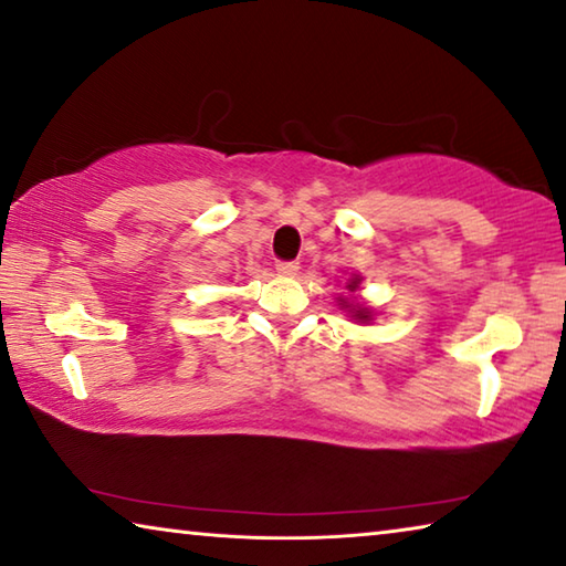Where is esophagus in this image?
<instances>
[{"instance_id":"obj_1","label":"esophagus","mask_w":566,"mask_h":566,"mask_svg":"<svg viewBox=\"0 0 566 566\" xmlns=\"http://www.w3.org/2000/svg\"><path fill=\"white\" fill-rule=\"evenodd\" d=\"M296 270H300V262H276V272L282 276H294Z\"/></svg>"}]
</instances>
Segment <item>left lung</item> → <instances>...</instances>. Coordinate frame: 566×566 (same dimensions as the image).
Returning a JSON list of instances; mask_svg holds the SVG:
<instances>
[{
	"label": "left lung",
	"instance_id": "8db88e82",
	"mask_svg": "<svg viewBox=\"0 0 566 566\" xmlns=\"http://www.w3.org/2000/svg\"><path fill=\"white\" fill-rule=\"evenodd\" d=\"M357 286H359V280H352V282L347 284V290L354 292V290H357ZM344 306H347V302H344ZM354 317L361 319V322H369V312L361 310V306H357V310H354Z\"/></svg>",
	"mask_w": 566,
	"mask_h": 566
}]
</instances>
